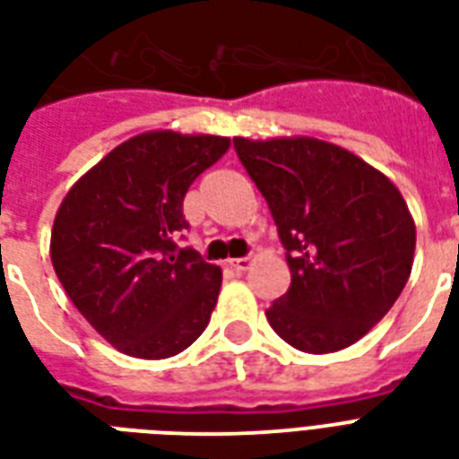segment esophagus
Segmentation results:
<instances>
[{
	"mask_svg": "<svg viewBox=\"0 0 459 459\" xmlns=\"http://www.w3.org/2000/svg\"><path fill=\"white\" fill-rule=\"evenodd\" d=\"M254 263V258L251 255H244V258H232L230 261V265H232L234 270H248V265Z\"/></svg>",
	"mask_w": 459,
	"mask_h": 459,
	"instance_id": "esophagus-1",
	"label": "esophagus"
}]
</instances>
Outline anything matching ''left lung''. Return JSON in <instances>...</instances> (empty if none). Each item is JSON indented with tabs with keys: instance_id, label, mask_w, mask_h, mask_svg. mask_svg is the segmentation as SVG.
I'll list each match as a JSON object with an SVG mask.
<instances>
[{
	"instance_id": "8db88e82",
	"label": "left lung",
	"mask_w": 459,
	"mask_h": 459,
	"mask_svg": "<svg viewBox=\"0 0 459 459\" xmlns=\"http://www.w3.org/2000/svg\"><path fill=\"white\" fill-rule=\"evenodd\" d=\"M234 151L278 225L292 285L265 311L308 354L350 347L407 285L414 220L395 184L340 145L316 138H234Z\"/></svg>"
}]
</instances>
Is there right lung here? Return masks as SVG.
I'll list each match as a JSON object with an SVG mask.
<instances>
[{"instance_id":"add662e5","label":"right lung","mask_w":459,"mask_h":459,"mask_svg":"<svg viewBox=\"0 0 459 459\" xmlns=\"http://www.w3.org/2000/svg\"><path fill=\"white\" fill-rule=\"evenodd\" d=\"M227 148L222 136L141 134L83 174L59 205L49 244L56 278L124 354L174 357L211 321L222 270L174 239L189 230L186 191Z\"/></svg>"}]
</instances>
